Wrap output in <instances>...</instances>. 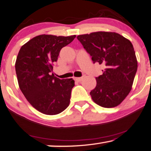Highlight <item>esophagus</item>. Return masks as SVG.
Masks as SVG:
<instances>
[{"label":"esophagus","instance_id":"obj_1","mask_svg":"<svg viewBox=\"0 0 151 151\" xmlns=\"http://www.w3.org/2000/svg\"><path fill=\"white\" fill-rule=\"evenodd\" d=\"M82 79V78H74V80H75L76 82H80Z\"/></svg>","mask_w":151,"mask_h":151}]
</instances>
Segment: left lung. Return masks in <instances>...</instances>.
Returning a JSON list of instances; mask_svg holds the SVG:
<instances>
[{
  "label": "left lung",
  "mask_w": 151,
  "mask_h": 151,
  "mask_svg": "<svg viewBox=\"0 0 151 151\" xmlns=\"http://www.w3.org/2000/svg\"><path fill=\"white\" fill-rule=\"evenodd\" d=\"M77 39L90 54L93 63L104 66L96 78L97 86L90 93L94 102L104 108H114L125 99L132 90L137 69L131 41L112 32L81 35Z\"/></svg>",
  "instance_id": "obj_1"
}]
</instances>
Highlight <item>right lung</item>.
<instances>
[{
    "label": "right lung",
    "mask_w": 151,
    "mask_h": 151,
    "mask_svg": "<svg viewBox=\"0 0 151 151\" xmlns=\"http://www.w3.org/2000/svg\"><path fill=\"white\" fill-rule=\"evenodd\" d=\"M76 35H41L30 39L19 50L16 71L19 88L28 101L39 112L58 114L69 106L74 80L54 76L52 65L60 50Z\"/></svg>",
    "instance_id": "obj_1"
}]
</instances>
